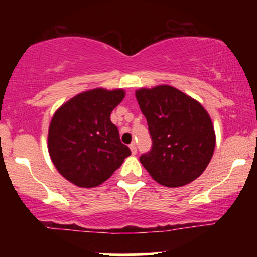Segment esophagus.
<instances>
[{"label":"esophagus","mask_w":257,"mask_h":257,"mask_svg":"<svg viewBox=\"0 0 257 257\" xmlns=\"http://www.w3.org/2000/svg\"><path fill=\"white\" fill-rule=\"evenodd\" d=\"M129 147H131V151L133 155H135V153H137V145H135V143H132Z\"/></svg>","instance_id":"1"}]
</instances>
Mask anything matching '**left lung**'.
I'll list each match as a JSON object with an SVG mask.
<instances>
[{
	"instance_id": "obj_1",
	"label": "left lung",
	"mask_w": 257,
	"mask_h": 257,
	"mask_svg": "<svg viewBox=\"0 0 257 257\" xmlns=\"http://www.w3.org/2000/svg\"><path fill=\"white\" fill-rule=\"evenodd\" d=\"M146 117L152 147L140 162L167 187L192 182L205 170L215 150L210 116L197 100L170 85L135 91Z\"/></svg>"
}]
</instances>
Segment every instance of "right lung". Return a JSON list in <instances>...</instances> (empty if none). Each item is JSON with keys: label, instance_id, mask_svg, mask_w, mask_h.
<instances>
[{"label": "right lung", "instance_id": "add662e5", "mask_svg": "<svg viewBox=\"0 0 257 257\" xmlns=\"http://www.w3.org/2000/svg\"><path fill=\"white\" fill-rule=\"evenodd\" d=\"M124 90L96 88L73 96L58 108L49 124L48 151L58 172L78 187H96L131 156L111 112Z\"/></svg>", "mask_w": 257, "mask_h": 257}]
</instances>
